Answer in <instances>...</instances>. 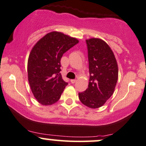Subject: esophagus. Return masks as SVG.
Wrapping results in <instances>:
<instances>
[{
	"label": "esophagus",
	"instance_id": "34e87169",
	"mask_svg": "<svg viewBox=\"0 0 146 146\" xmlns=\"http://www.w3.org/2000/svg\"><path fill=\"white\" fill-rule=\"evenodd\" d=\"M76 80H75V79H73V80H70V82L72 83V84H74V83H76Z\"/></svg>",
	"mask_w": 146,
	"mask_h": 146
}]
</instances>
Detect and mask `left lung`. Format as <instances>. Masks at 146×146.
<instances>
[{
    "label": "left lung",
    "mask_w": 146,
    "mask_h": 146,
    "mask_svg": "<svg viewBox=\"0 0 146 146\" xmlns=\"http://www.w3.org/2000/svg\"><path fill=\"white\" fill-rule=\"evenodd\" d=\"M89 60V82L78 94L81 102L92 109L102 107L111 96L118 80V64L106 42L97 38L86 40Z\"/></svg>",
    "instance_id": "obj_1"
}]
</instances>
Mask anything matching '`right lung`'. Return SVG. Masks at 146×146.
Masks as SVG:
<instances>
[{
    "mask_svg": "<svg viewBox=\"0 0 146 146\" xmlns=\"http://www.w3.org/2000/svg\"><path fill=\"white\" fill-rule=\"evenodd\" d=\"M78 40L62 33H48L32 49L28 62V81L35 98L43 105L58 101L68 83L62 79V55Z\"/></svg>",
    "mask_w": 146,
    "mask_h": 146,
    "instance_id": "1",
    "label": "right lung"
}]
</instances>
